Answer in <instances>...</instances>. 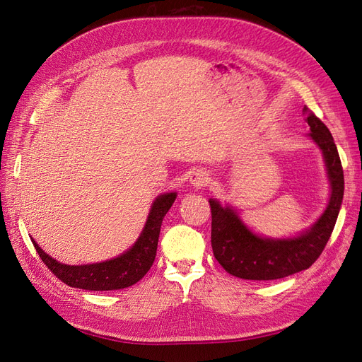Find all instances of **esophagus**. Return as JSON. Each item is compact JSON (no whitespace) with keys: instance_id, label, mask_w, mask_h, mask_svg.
<instances>
[{"instance_id":"obj_1","label":"esophagus","mask_w":362,"mask_h":362,"mask_svg":"<svg viewBox=\"0 0 362 362\" xmlns=\"http://www.w3.org/2000/svg\"><path fill=\"white\" fill-rule=\"evenodd\" d=\"M190 181L196 187V189H200V187H205L209 182L208 172H205V170L194 172L193 175H192V178H190Z\"/></svg>"}]
</instances>
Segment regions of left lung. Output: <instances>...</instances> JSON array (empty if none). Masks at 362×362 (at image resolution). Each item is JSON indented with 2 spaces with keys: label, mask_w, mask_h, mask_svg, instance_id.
<instances>
[{
  "label": "left lung",
  "mask_w": 362,
  "mask_h": 362,
  "mask_svg": "<svg viewBox=\"0 0 362 362\" xmlns=\"http://www.w3.org/2000/svg\"><path fill=\"white\" fill-rule=\"evenodd\" d=\"M310 136L324 153L331 182L329 204L310 230L294 239H262L243 226L233 209L209 200L211 243L216 262L233 276L250 281H272L309 269L320 255L336 226L343 200L344 178L337 147L328 127L308 108H303Z\"/></svg>",
  "instance_id": "1"
}]
</instances>
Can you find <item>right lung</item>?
<instances>
[{
	"label": "right lung",
	"mask_w": 362,
	"mask_h": 362,
	"mask_svg": "<svg viewBox=\"0 0 362 362\" xmlns=\"http://www.w3.org/2000/svg\"><path fill=\"white\" fill-rule=\"evenodd\" d=\"M175 193H166L158 197L151 208L146 228L142 230L138 242L123 255L108 259L104 263L86 266H66L57 263L49 257L33 240L41 262L50 269L54 276L64 284L89 291H112L122 290L144 278L154 263L157 252L158 235L165 215L175 202Z\"/></svg>",
	"instance_id": "add662e5"
}]
</instances>
